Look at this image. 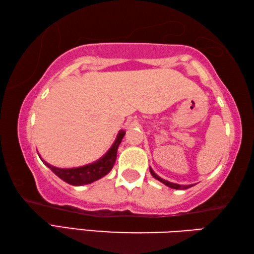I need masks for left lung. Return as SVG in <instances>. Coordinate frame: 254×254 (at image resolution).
<instances>
[{
    "label": "left lung",
    "instance_id": "left-lung-1",
    "mask_svg": "<svg viewBox=\"0 0 254 254\" xmlns=\"http://www.w3.org/2000/svg\"><path fill=\"white\" fill-rule=\"evenodd\" d=\"M149 171H150V174L153 175V177H155V179L158 180L159 182H162L163 184H165L166 186H168V188H171V189H174V190H186V189H190V188H192V186H193V184H192V185H180V184L171 183V182H168V181H166V180L161 179V177H159V176L156 174V173H155L150 167H149Z\"/></svg>",
    "mask_w": 254,
    "mask_h": 254
}]
</instances>
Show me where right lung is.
Here are the masks:
<instances>
[{"mask_svg":"<svg viewBox=\"0 0 254 254\" xmlns=\"http://www.w3.org/2000/svg\"><path fill=\"white\" fill-rule=\"evenodd\" d=\"M125 134H126L125 130H120L118 132L115 143L111 146L108 152H107L100 159H98L97 162L92 164H88V165L75 168H58L50 165V164H48L47 162H44L43 159L42 162L44 163V165L50 168L58 177H60L62 181L65 182V183L74 186L90 184L92 182L99 180L101 177L108 174L111 171V168L114 167L116 158H117L118 146L122 143V139L124 138Z\"/></svg>","mask_w":254,"mask_h":254,"instance_id":"right-lung-1","label":"right lung"}]
</instances>
